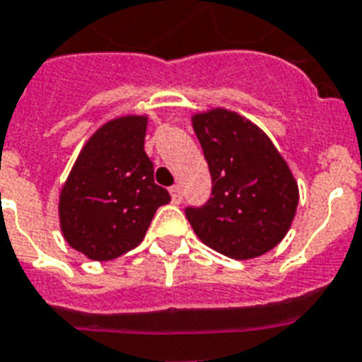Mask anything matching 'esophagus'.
<instances>
[{"instance_id": "esophagus-1", "label": "esophagus", "mask_w": 362, "mask_h": 362, "mask_svg": "<svg viewBox=\"0 0 362 362\" xmlns=\"http://www.w3.org/2000/svg\"><path fill=\"white\" fill-rule=\"evenodd\" d=\"M170 194H172V200L175 204H181V200H183V190H181L179 185H173L172 189H170Z\"/></svg>"}]
</instances>
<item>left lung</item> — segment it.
I'll return each mask as SVG.
<instances>
[{"label": "left lung", "instance_id": "1", "mask_svg": "<svg viewBox=\"0 0 362 362\" xmlns=\"http://www.w3.org/2000/svg\"><path fill=\"white\" fill-rule=\"evenodd\" d=\"M211 173V198L185 215L207 247L230 259L260 257L281 242L298 206V185L270 137L242 115L192 117Z\"/></svg>", "mask_w": 362, "mask_h": 362}]
</instances>
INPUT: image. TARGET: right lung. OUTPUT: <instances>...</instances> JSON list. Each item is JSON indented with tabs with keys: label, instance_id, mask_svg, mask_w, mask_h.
Wrapping results in <instances>:
<instances>
[{
	"label": "right lung",
	"instance_id": "add662e5",
	"mask_svg": "<svg viewBox=\"0 0 362 362\" xmlns=\"http://www.w3.org/2000/svg\"><path fill=\"white\" fill-rule=\"evenodd\" d=\"M147 117H119L86 141L60 192L66 242L92 260H111L137 247L170 194L155 183L143 143Z\"/></svg>",
	"mask_w": 362,
	"mask_h": 362
}]
</instances>
